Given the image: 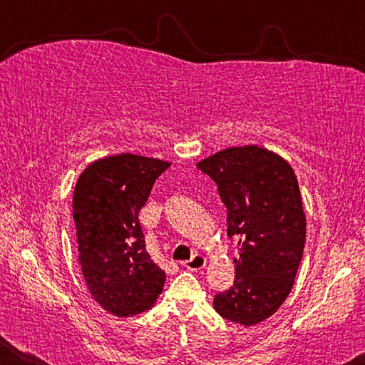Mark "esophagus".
<instances>
[{"label":"esophagus","instance_id":"34e87169","mask_svg":"<svg viewBox=\"0 0 365 365\" xmlns=\"http://www.w3.org/2000/svg\"><path fill=\"white\" fill-rule=\"evenodd\" d=\"M183 265H185V269H187V270L197 272V270L206 267V257L201 256V255H195L193 257L190 259V261H185Z\"/></svg>","mask_w":365,"mask_h":365}]
</instances>
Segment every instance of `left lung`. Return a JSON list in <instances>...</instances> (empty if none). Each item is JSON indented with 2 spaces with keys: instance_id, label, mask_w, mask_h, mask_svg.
Instances as JSON below:
<instances>
[{
  "instance_id": "1",
  "label": "left lung",
  "mask_w": 365,
  "mask_h": 365,
  "mask_svg": "<svg viewBox=\"0 0 365 365\" xmlns=\"http://www.w3.org/2000/svg\"><path fill=\"white\" fill-rule=\"evenodd\" d=\"M217 185L227 235L237 238L233 285L214 309L235 324L269 319L292 292L306 243V217L293 169L259 146L228 148L196 164Z\"/></svg>"
}]
</instances>
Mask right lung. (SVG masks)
<instances>
[{
    "mask_svg": "<svg viewBox=\"0 0 365 365\" xmlns=\"http://www.w3.org/2000/svg\"><path fill=\"white\" fill-rule=\"evenodd\" d=\"M169 163L137 154L95 160L73 191L78 261L90 293L117 317L156 302L165 274L146 252L138 214Z\"/></svg>",
    "mask_w": 365,
    "mask_h": 365,
    "instance_id": "1",
    "label": "right lung"
}]
</instances>
